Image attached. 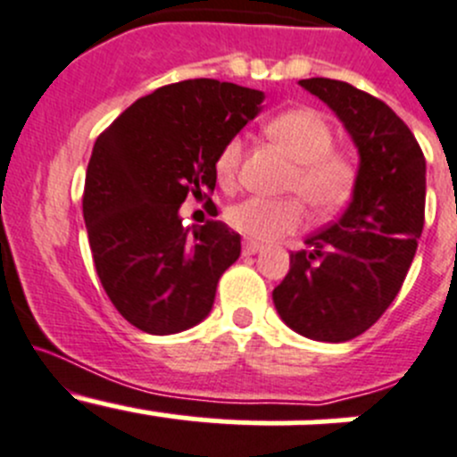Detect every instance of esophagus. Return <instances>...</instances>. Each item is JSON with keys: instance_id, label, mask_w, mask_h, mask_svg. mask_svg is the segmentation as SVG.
Returning a JSON list of instances; mask_svg holds the SVG:
<instances>
[{"instance_id": "esophagus-1", "label": "esophagus", "mask_w": 457, "mask_h": 457, "mask_svg": "<svg viewBox=\"0 0 457 457\" xmlns=\"http://www.w3.org/2000/svg\"><path fill=\"white\" fill-rule=\"evenodd\" d=\"M260 251H262L260 244H255V242H244V248H242L244 255H255V253H260Z\"/></svg>"}]
</instances>
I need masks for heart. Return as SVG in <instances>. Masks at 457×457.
Segmentation results:
<instances>
[{
  "label": "heart",
  "instance_id": "1",
  "mask_svg": "<svg viewBox=\"0 0 457 457\" xmlns=\"http://www.w3.org/2000/svg\"><path fill=\"white\" fill-rule=\"evenodd\" d=\"M269 137L295 164L288 188L318 215H331L349 202L358 164L349 151L333 146V129L322 115L309 108H295L273 117L266 124ZM242 162V139L230 137L215 160L220 182L230 184ZM304 206L297 197L266 200L248 197L228 211V222L253 242H270L279 235L304 227Z\"/></svg>",
  "mask_w": 457,
  "mask_h": 457
}]
</instances>
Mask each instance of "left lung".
<instances>
[{
	"label": "left lung",
	"instance_id": "left-lung-1",
	"mask_svg": "<svg viewBox=\"0 0 457 457\" xmlns=\"http://www.w3.org/2000/svg\"><path fill=\"white\" fill-rule=\"evenodd\" d=\"M300 86L336 112L360 164L346 211L291 253L273 304L300 336L346 342L380 320L409 273L424 227L427 162L409 126L382 99L327 77Z\"/></svg>",
	"mask_w": 457,
	"mask_h": 457
}]
</instances>
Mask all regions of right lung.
I'll use <instances>...</instances> for the list:
<instances>
[{"label":"right lung","mask_w":457,"mask_h":457,"mask_svg":"<svg viewBox=\"0 0 457 457\" xmlns=\"http://www.w3.org/2000/svg\"><path fill=\"white\" fill-rule=\"evenodd\" d=\"M262 102V90L230 81H178L130 104L95 142L81 200L90 253L112 306L139 331L173 336L213 309L239 235L213 220L184 227L179 206L213 191L220 151Z\"/></svg>","instance_id":"obj_1"}]
</instances>
